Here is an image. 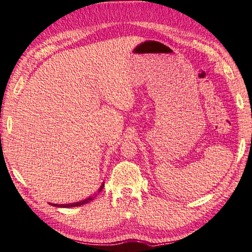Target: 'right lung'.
<instances>
[{
	"instance_id": "add662e5",
	"label": "right lung",
	"mask_w": 252,
	"mask_h": 252,
	"mask_svg": "<svg viewBox=\"0 0 252 252\" xmlns=\"http://www.w3.org/2000/svg\"><path fill=\"white\" fill-rule=\"evenodd\" d=\"M103 187H104V183L101 184V186L99 187V189H98V191L97 192H99L101 189H103ZM97 196V195H96ZM95 198V196L94 197H88V198H86V199H84V200H82V201H78V202H74V204H67V205H56V204H51V205H53V206H55V207H63V208H69V207H78V206H82V205H84V204H87V202H90V201H92L93 199H94Z\"/></svg>"
}]
</instances>
